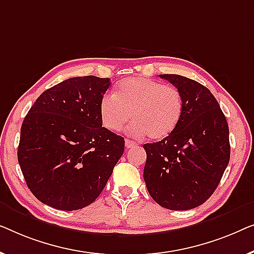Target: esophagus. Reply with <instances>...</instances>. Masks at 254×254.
<instances>
[{"label": "esophagus", "instance_id": "1", "mask_svg": "<svg viewBox=\"0 0 254 254\" xmlns=\"http://www.w3.org/2000/svg\"><path fill=\"white\" fill-rule=\"evenodd\" d=\"M137 146V144H135L134 141L130 140V139H126V147L127 148H132V147H135Z\"/></svg>", "mask_w": 254, "mask_h": 254}]
</instances>
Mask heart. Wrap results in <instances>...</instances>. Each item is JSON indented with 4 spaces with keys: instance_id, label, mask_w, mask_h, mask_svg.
Instances as JSON below:
<instances>
[{
    "instance_id": "1",
    "label": "heart",
    "mask_w": 254,
    "mask_h": 254,
    "mask_svg": "<svg viewBox=\"0 0 254 254\" xmlns=\"http://www.w3.org/2000/svg\"><path fill=\"white\" fill-rule=\"evenodd\" d=\"M184 99L180 90L148 78H127L100 101V119L109 131L119 132L130 121L127 131L134 137L147 134L152 140L169 137L180 126Z\"/></svg>"
}]
</instances>
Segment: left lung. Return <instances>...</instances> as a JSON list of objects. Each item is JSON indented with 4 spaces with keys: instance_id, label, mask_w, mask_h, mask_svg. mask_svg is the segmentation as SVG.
Masks as SVG:
<instances>
[{
    "instance_id": "obj_1",
    "label": "left lung",
    "mask_w": 254,
    "mask_h": 254,
    "mask_svg": "<svg viewBox=\"0 0 254 254\" xmlns=\"http://www.w3.org/2000/svg\"><path fill=\"white\" fill-rule=\"evenodd\" d=\"M160 77L182 93L184 114L169 137L144 145V180L160 206L192 209L213 194L229 163V127L208 88L180 74Z\"/></svg>"
}]
</instances>
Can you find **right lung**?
Returning <instances> with one entry per match:
<instances>
[{
	"label": "right lung",
	"mask_w": 254,
	"mask_h": 254,
	"mask_svg": "<svg viewBox=\"0 0 254 254\" xmlns=\"http://www.w3.org/2000/svg\"><path fill=\"white\" fill-rule=\"evenodd\" d=\"M109 86V78H70L45 91L28 110L17 156L28 189L41 202L76 210L105 189L124 152V138L100 119Z\"/></svg>",
	"instance_id": "obj_1"
}]
</instances>
